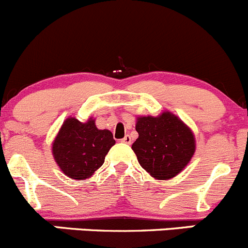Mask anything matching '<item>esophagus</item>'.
I'll return each instance as SVG.
<instances>
[{
  "label": "esophagus",
  "instance_id": "1",
  "mask_svg": "<svg viewBox=\"0 0 248 248\" xmlns=\"http://www.w3.org/2000/svg\"><path fill=\"white\" fill-rule=\"evenodd\" d=\"M121 141H122V143H124V144H131L132 139H131V137H129L128 134H127V136H124V138L121 139Z\"/></svg>",
  "mask_w": 248,
  "mask_h": 248
}]
</instances>
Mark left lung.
<instances>
[{
  "label": "left lung",
  "instance_id": "left-lung-1",
  "mask_svg": "<svg viewBox=\"0 0 248 248\" xmlns=\"http://www.w3.org/2000/svg\"><path fill=\"white\" fill-rule=\"evenodd\" d=\"M139 137L132 144L141 167L158 180L170 179L184 170L195 153V137L178 116L163 111L158 116H139Z\"/></svg>",
  "mask_w": 248,
  "mask_h": 248
}]
</instances>
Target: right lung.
<instances>
[{"label": "right lung", "instance_id": "obj_1", "mask_svg": "<svg viewBox=\"0 0 248 248\" xmlns=\"http://www.w3.org/2000/svg\"><path fill=\"white\" fill-rule=\"evenodd\" d=\"M114 144L111 132L98 129L92 117L86 122L68 117L53 141L52 154L64 174L85 180L104 163L105 156Z\"/></svg>", "mask_w": 248, "mask_h": 248}]
</instances>
